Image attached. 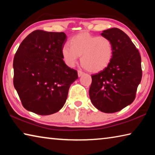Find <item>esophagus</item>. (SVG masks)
<instances>
[{
    "label": "esophagus",
    "mask_w": 155,
    "mask_h": 155,
    "mask_svg": "<svg viewBox=\"0 0 155 155\" xmlns=\"http://www.w3.org/2000/svg\"><path fill=\"white\" fill-rule=\"evenodd\" d=\"M84 74V72L83 71H81V70H78V77H81V76Z\"/></svg>",
    "instance_id": "1"
}]
</instances>
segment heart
I'll return each instance as SVG.
<instances>
[{
	"label": "heart",
	"instance_id": "b5f03b06",
	"mask_svg": "<svg viewBox=\"0 0 155 155\" xmlns=\"http://www.w3.org/2000/svg\"><path fill=\"white\" fill-rule=\"evenodd\" d=\"M70 45L61 48L62 58L68 66L73 67L81 56V64L88 71L97 72L108 66L113 57L111 40L103 36L81 33L70 39Z\"/></svg>",
	"mask_w": 155,
	"mask_h": 155
}]
</instances>
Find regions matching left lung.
Segmentation results:
<instances>
[{
	"label": "left lung",
	"instance_id": "1",
	"mask_svg": "<svg viewBox=\"0 0 155 155\" xmlns=\"http://www.w3.org/2000/svg\"><path fill=\"white\" fill-rule=\"evenodd\" d=\"M111 40L114 52L108 66L91 75V101L102 112L119 111L134 101L142 77L141 56L127 34L117 28L103 31Z\"/></svg>",
	"mask_w": 155,
	"mask_h": 155
}]
</instances>
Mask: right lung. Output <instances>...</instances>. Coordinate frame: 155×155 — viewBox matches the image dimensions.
Returning <instances> with one entry per match:
<instances>
[{
	"mask_svg": "<svg viewBox=\"0 0 155 155\" xmlns=\"http://www.w3.org/2000/svg\"><path fill=\"white\" fill-rule=\"evenodd\" d=\"M64 32L36 30L20 44L14 58V85L25 108L41 115L59 111L66 101L77 70L65 64Z\"/></svg>",
	"mask_w": 155,
	"mask_h": 155,
	"instance_id": "obj_1",
	"label": "right lung"
}]
</instances>
